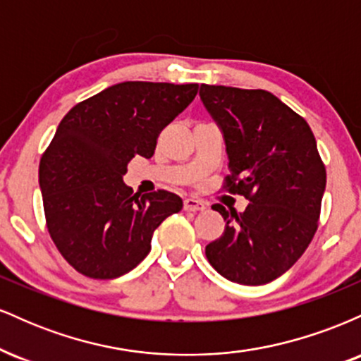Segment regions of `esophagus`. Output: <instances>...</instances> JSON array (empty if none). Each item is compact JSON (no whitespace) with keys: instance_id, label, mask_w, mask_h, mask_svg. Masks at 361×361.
Masks as SVG:
<instances>
[{"instance_id":"34e87169","label":"esophagus","mask_w":361,"mask_h":361,"mask_svg":"<svg viewBox=\"0 0 361 361\" xmlns=\"http://www.w3.org/2000/svg\"><path fill=\"white\" fill-rule=\"evenodd\" d=\"M183 209L186 212H198V210H204L205 205L200 200H195V198H185Z\"/></svg>"}]
</instances>
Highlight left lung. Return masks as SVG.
Listing matches in <instances>:
<instances>
[{
	"label": "left lung",
	"mask_w": 361,
	"mask_h": 361,
	"mask_svg": "<svg viewBox=\"0 0 361 361\" xmlns=\"http://www.w3.org/2000/svg\"><path fill=\"white\" fill-rule=\"evenodd\" d=\"M200 98L226 139L231 173L222 190L250 200L243 214L212 205L226 229L207 244V259L235 283H268L295 264L317 231L326 166L316 137L270 91L202 85Z\"/></svg>",
	"instance_id": "obj_1"
}]
</instances>
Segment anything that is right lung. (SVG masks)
Listing matches in <instances>:
<instances>
[{"label":"right lung","mask_w":361,"mask_h":361,"mask_svg":"<svg viewBox=\"0 0 361 361\" xmlns=\"http://www.w3.org/2000/svg\"><path fill=\"white\" fill-rule=\"evenodd\" d=\"M197 91V82H118L61 120L40 157L39 183L49 234L81 275L110 280L134 270L159 224L181 210L176 193L140 197L122 176L134 156L154 154L161 130Z\"/></svg>","instance_id":"obj_1"}]
</instances>
